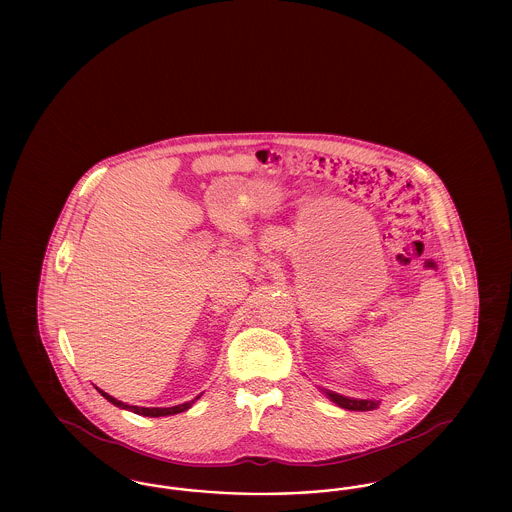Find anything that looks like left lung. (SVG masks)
Segmentation results:
<instances>
[{
    "mask_svg": "<svg viewBox=\"0 0 512 512\" xmlns=\"http://www.w3.org/2000/svg\"><path fill=\"white\" fill-rule=\"evenodd\" d=\"M326 395L336 403L340 405L341 409H347V411H374L378 409L380 401H366V399H349V397H343L338 395L334 391H326Z\"/></svg>",
    "mask_w": 512,
    "mask_h": 512,
    "instance_id": "left-lung-1",
    "label": "left lung"
}]
</instances>
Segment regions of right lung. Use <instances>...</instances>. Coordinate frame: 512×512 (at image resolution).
<instances>
[{"mask_svg":"<svg viewBox=\"0 0 512 512\" xmlns=\"http://www.w3.org/2000/svg\"><path fill=\"white\" fill-rule=\"evenodd\" d=\"M99 393L107 399V401H111L113 405H117V407H121V409H126V411H132V413L142 414V416H169V414H178L184 413L186 409H190L192 405L195 403V399H199L201 395H197L194 401H188V403H182V405H176V407H167V409H159V407H153V409H149V407H136V405H126V403H122L119 399H115V397H111L109 393H105V391H101L98 388Z\"/></svg>","mask_w":512,"mask_h":512,"instance_id":"obj_1","label":"right lung"}]
</instances>
